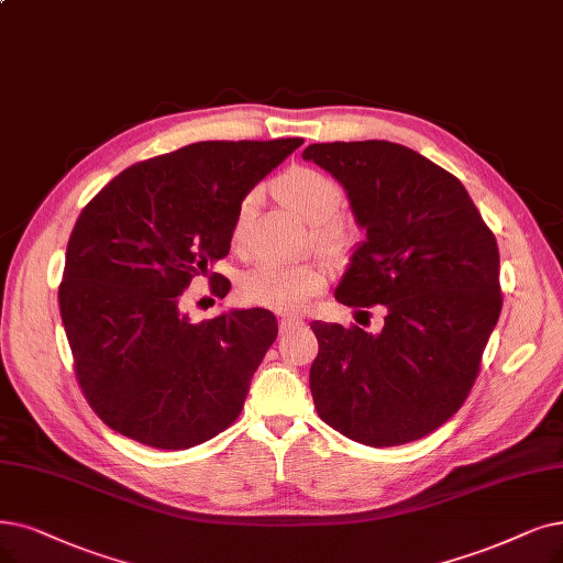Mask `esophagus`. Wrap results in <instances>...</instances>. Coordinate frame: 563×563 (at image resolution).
Masks as SVG:
<instances>
[{"instance_id":"34e87169","label":"esophagus","mask_w":563,"mask_h":563,"mask_svg":"<svg viewBox=\"0 0 563 563\" xmlns=\"http://www.w3.org/2000/svg\"><path fill=\"white\" fill-rule=\"evenodd\" d=\"M302 325V319H296V317H282L279 319V330L282 332H288V330H296Z\"/></svg>"}]
</instances>
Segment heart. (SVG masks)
<instances>
[{"label": "heart", "mask_w": 563, "mask_h": 563, "mask_svg": "<svg viewBox=\"0 0 563 563\" xmlns=\"http://www.w3.org/2000/svg\"><path fill=\"white\" fill-rule=\"evenodd\" d=\"M275 191L282 203L313 223V240L323 252L342 254L351 244L349 223L336 217L344 191L334 177L311 166H290L275 179ZM258 191H246L233 214L231 244L242 250L250 221L256 208ZM328 286V267L317 261L284 265L261 261L240 277L238 294L246 305L267 307L279 313H298L307 302Z\"/></svg>", "instance_id": "1"}]
</instances>
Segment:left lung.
Instances as JSON below:
<instances>
[{
    "label": "left lung",
    "instance_id": "1",
    "mask_svg": "<svg viewBox=\"0 0 563 563\" xmlns=\"http://www.w3.org/2000/svg\"><path fill=\"white\" fill-rule=\"evenodd\" d=\"M302 159L344 185L367 231L334 290L384 305V330L313 321L321 420L372 448L418 441L460 411L501 313L499 246L460 179L388 141L313 143ZM369 313V311H363Z\"/></svg>",
    "mask_w": 563,
    "mask_h": 563
}]
</instances>
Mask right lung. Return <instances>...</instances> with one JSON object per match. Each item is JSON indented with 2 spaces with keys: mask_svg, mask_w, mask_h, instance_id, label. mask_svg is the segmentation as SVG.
I'll use <instances>...</instances> for the list:
<instances>
[{
  "mask_svg": "<svg viewBox=\"0 0 563 563\" xmlns=\"http://www.w3.org/2000/svg\"><path fill=\"white\" fill-rule=\"evenodd\" d=\"M302 139L203 141L122 170L82 208L66 246L59 311L78 386L110 427L185 451L235 422L277 340L267 309L191 323L183 294L227 258L240 198ZM212 294L229 279L210 275Z\"/></svg>",
  "mask_w": 563,
  "mask_h": 563,
  "instance_id": "add662e5",
  "label": "right lung"
}]
</instances>
